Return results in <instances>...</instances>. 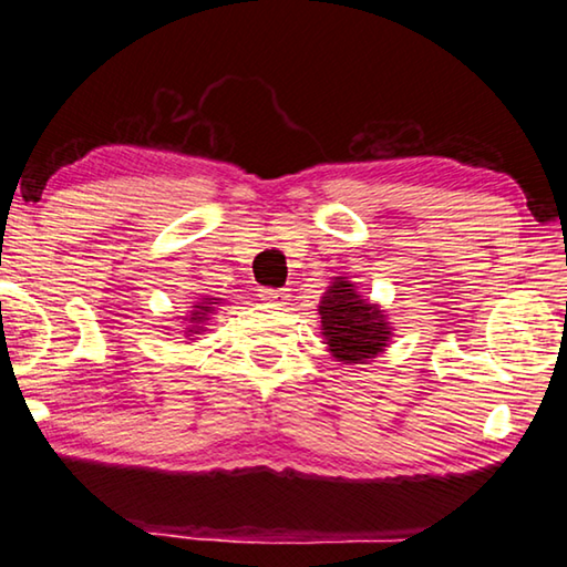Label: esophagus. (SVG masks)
Returning a JSON list of instances; mask_svg holds the SVG:
<instances>
[{
    "label": "esophagus",
    "instance_id": "1",
    "mask_svg": "<svg viewBox=\"0 0 567 567\" xmlns=\"http://www.w3.org/2000/svg\"><path fill=\"white\" fill-rule=\"evenodd\" d=\"M260 297L265 302H282L287 297V290H282V287H262Z\"/></svg>",
    "mask_w": 567,
    "mask_h": 567
}]
</instances>
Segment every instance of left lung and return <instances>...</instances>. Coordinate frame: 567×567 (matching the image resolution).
<instances>
[{
    "instance_id": "obj_1",
    "label": "left lung",
    "mask_w": 567,
    "mask_h": 567,
    "mask_svg": "<svg viewBox=\"0 0 567 567\" xmlns=\"http://www.w3.org/2000/svg\"><path fill=\"white\" fill-rule=\"evenodd\" d=\"M322 334L340 362H368L390 340V324L380 307L368 305L354 285L338 277L320 302Z\"/></svg>"
}]
</instances>
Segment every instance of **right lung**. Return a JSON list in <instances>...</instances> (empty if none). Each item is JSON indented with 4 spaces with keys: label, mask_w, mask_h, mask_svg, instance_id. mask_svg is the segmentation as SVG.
<instances>
[{
    "label": "right lung",
    "mask_w": 567,
    "mask_h": 567,
    "mask_svg": "<svg viewBox=\"0 0 567 567\" xmlns=\"http://www.w3.org/2000/svg\"><path fill=\"white\" fill-rule=\"evenodd\" d=\"M213 305H217V302H199V305H195V312L189 315V332H195V330H199V324H203L205 320H209V312H213Z\"/></svg>",
    "instance_id": "add662e5"
}]
</instances>
